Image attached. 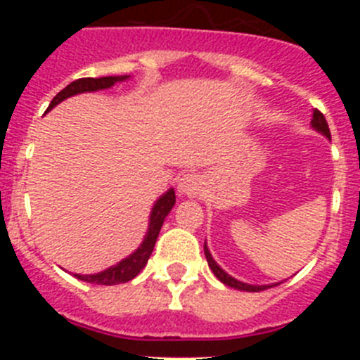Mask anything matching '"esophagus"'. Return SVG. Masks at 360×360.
<instances>
[{
	"mask_svg": "<svg viewBox=\"0 0 360 360\" xmlns=\"http://www.w3.org/2000/svg\"><path fill=\"white\" fill-rule=\"evenodd\" d=\"M203 178L200 174H184L180 180H178V193L187 198H196L203 193Z\"/></svg>",
	"mask_w": 360,
	"mask_h": 360,
	"instance_id": "obj_1",
	"label": "esophagus"
}]
</instances>
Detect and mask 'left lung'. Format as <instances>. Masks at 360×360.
I'll return each instance as SVG.
<instances>
[{"label": "left lung", "instance_id": "1", "mask_svg": "<svg viewBox=\"0 0 360 360\" xmlns=\"http://www.w3.org/2000/svg\"><path fill=\"white\" fill-rule=\"evenodd\" d=\"M310 124H311V128L316 129L317 133H321V135L326 136L328 141H332V135H330L328 124H326V119H324V115L321 113V111L314 110V113H311V122ZM203 252H205V257H207L209 269L212 270V274H214L216 278L219 279V281L224 283V285H227V287L236 288V290H245V292H259V290H265V288H269V287H274V285H279V283H272V285H249V283L240 281V279L232 278L231 274H227V272H225V270L214 262V257H212L211 250L207 249V243H203Z\"/></svg>", "mask_w": 360, "mask_h": 360}]
</instances>
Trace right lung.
<instances>
[{
  "instance_id": "1",
  "label": "right lung",
  "mask_w": 360,
  "mask_h": 360,
  "mask_svg": "<svg viewBox=\"0 0 360 360\" xmlns=\"http://www.w3.org/2000/svg\"><path fill=\"white\" fill-rule=\"evenodd\" d=\"M129 75H113V77H84V79H77V81L70 82L66 86L65 90H61L56 97L52 98V103H50L49 110H52L53 106H57L59 103H63L65 98L73 97V95L79 94H86V91H98V90H108L117 82H124L128 81ZM174 202V189H167L160 198L155 202L151 209V214H149V225H148V232H146L144 240L142 243L139 245V249L135 252L129 254L128 257H124L120 259L117 265L108 266L106 270H101L97 274H73L77 279L86 283H94V285H120V283H128L131 281L135 276H139L142 269L148 263L149 256L153 252V247L157 243L158 232H160L162 225H164L165 216L169 214L171 209H173Z\"/></svg>"
}]
</instances>
